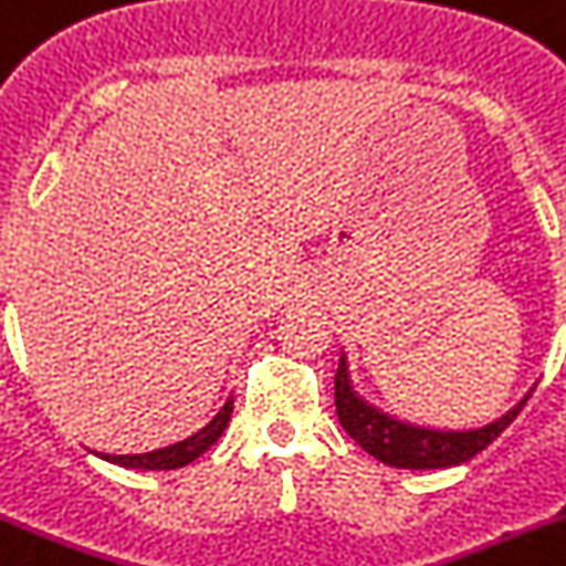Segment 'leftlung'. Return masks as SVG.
<instances>
[{
  "mask_svg": "<svg viewBox=\"0 0 566 566\" xmlns=\"http://www.w3.org/2000/svg\"><path fill=\"white\" fill-rule=\"evenodd\" d=\"M334 397H336V415H339L342 429L354 437L356 443L363 446L365 452L382 460L386 467L397 469H446L467 463L474 454L483 452L497 434L517 417V411L530 400H524L512 408L510 415H503L492 426L474 431H434V429H417L406 422L394 420L388 415H379L377 408L365 406L348 382V368H345V356H339V368L334 377Z\"/></svg>",
  "mask_w": 566,
  "mask_h": 566,
  "instance_id": "1",
  "label": "left lung"
}]
</instances>
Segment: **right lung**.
Returning a JSON list of instances; mask_svg holds the SVG:
<instances>
[{
    "mask_svg": "<svg viewBox=\"0 0 566 566\" xmlns=\"http://www.w3.org/2000/svg\"><path fill=\"white\" fill-rule=\"evenodd\" d=\"M232 415V400H227V406L218 411L216 420L201 429L198 434H192L189 440H180L175 446H166V449H158V452L149 454H103L106 460L117 463V467H129V469H151V472H166V469H180L192 463L195 458H201L218 437L224 434L227 422H230Z\"/></svg>",
    "mask_w": 566,
    "mask_h": 566,
    "instance_id": "add662e5",
    "label": "right lung"
}]
</instances>
